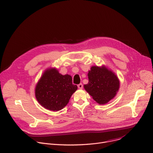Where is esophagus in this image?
Here are the masks:
<instances>
[{
	"label": "esophagus",
	"instance_id": "34e87169",
	"mask_svg": "<svg viewBox=\"0 0 153 153\" xmlns=\"http://www.w3.org/2000/svg\"><path fill=\"white\" fill-rule=\"evenodd\" d=\"M77 86H78V88H79V89H82V88H83V85H82V83L79 84V85H77Z\"/></svg>",
	"mask_w": 153,
	"mask_h": 153
}]
</instances>
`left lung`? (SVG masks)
I'll return each instance as SVG.
<instances>
[{
  "instance_id": "8db88e82",
  "label": "left lung",
  "mask_w": 153,
  "mask_h": 153,
  "mask_svg": "<svg viewBox=\"0 0 153 153\" xmlns=\"http://www.w3.org/2000/svg\"><path fill=\"white\" fill-rule=\"evenodd\" d=\"M88 83L84 85L85 90L99 104H105L113 99L120 87L116 75L105 66H93L88 71Z\"/></svg>"
}]
</instances>
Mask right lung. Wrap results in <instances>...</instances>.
Listing matches in <instances>:
<instances>
[{
  "instance_id": "obj_1",
  "label": "right lung",
  "mask_w": 153,
  "mask_h": 153,
  "mask_svg": "<svg viewBox=\"0 0 153 153\" xmlns=\"http://www.w3.org/2000/svg\"><path fill=\"white\" fill-rule=\"evenodd\" d=\"M77 86L72 83V77L62 75L56 68L45 70L35 88L38 102L47 110L57 111L66 106Z\"/></svg>"
}]
</instances>
